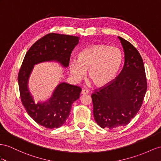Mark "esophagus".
I'll list each match as a JSON object with an SVG mask.
<instances>
[{"mask_svg": "<svg viewBox=\"0 0 161 161\" xmlns=\"http://www.w3.org/2000/svg\"><path fill=\"white\" fill-rule=\"evenodd\" d=\"M89 92V91L88 90H86V89H83L81 90V94H88Z\"/></svg>", "mask_w": 161, "mask_h": 161, "instance_id": "1", "label": "esophagus"}]
</instances>
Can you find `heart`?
I'll return each instance as SVG.
<instances>
[{
    "label": "heart",
    "instance_id": "obj_1",
    "mask_svg": "<svg viewBox=\"0 0 161 161\" xmlns=\"http://www.w3.org/2000/svg\"><path fill=\"white\" fill-rule=\"evenodd\" d=\"M122 52L117 47L94 45L81 51L78 59L69 62V67L75 79H81L88 70V77L94 84L104 86L116 77L122 63Z\"/></svg>",
    "mask_w": 161,
    "mask_h": 161
}]
</instances>
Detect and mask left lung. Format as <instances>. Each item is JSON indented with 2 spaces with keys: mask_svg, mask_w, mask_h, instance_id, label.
Segmentation results:
<instances>
[{
  "mask_svg": "<svg viewBox=\"0 0 161 161\" xmlns=\"http://www.w3.org/2000/svg\"><path fill=\"white\" fill-rule=\"evenodd\" d=\"M125 52L120 73L110 84L92 94L94 120L101 128L126 126L137 115L147 90L143 62L129 41L118 36Z\"/></svg>",
  "mask_w": 161,
  "mask_h": 161,
  "instance_id": "left-lung-1",
  "label": "left lung"
}]
</instances>
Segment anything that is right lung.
Masks as SVG:
<instances>
[{"mask_svg": "<svg viewBox=\"0 0 161 161\" xmlns=\"http://www.w3.org/2000/svg\"><path fill=\"white\" fill-rule=\"evenodd\" d=\"M80 37L67 35L49 33L32 45L24 57L18 74L20 98L28 115L47 129L63 126L69 116L71 105L80 98L81 88L62 82L56 86L46 101L35 103L28 90V80L34 65L43 62L56 61L67 67L73 49Z\"/></svg>", "mask_w": 161, "mask_h": 161, "instance_id": "add662e5", "label": "right lung"}]
</instances>
